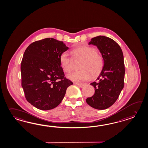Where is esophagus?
Returning <instances> with one entry per match:
<instances>
[{
	"mask_svg": "<svg viewBox=\"0 0 148 148\" xmlns=\"http://www.w3.org/2000/svg\"><path fill=\"white\" fill-rule=\"evenodd\" d=\"M75 84L76 85H77V86H80V87H83V86H84V84H82V83H75Z\"/></svg>",
	"mask_w": 148,
	"mask_h": 148,
	"instance_id": "34e87169",
	"label": "esophagus"
}]
</instances>
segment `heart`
<instances>
[{
    "label": "heart",
    "instance_id": "1",
    "mask_svg": "<svg viewBox=\"0 0 148 148\" xmlns=\"http://www.w3.org/2000/svg\"><path fill=\"white\" fill-rule=\"evenodd\" d=\"M71 53L76 58L82 59L80 62V70L72 73L67 75V78L74 82H81L89 79L91 75H96L102 70L103 60L102 56L91 47L79 46L73 49ZM60 66L64 72L69 73L72 69V59L66 53L59 56Z\"/></svg>",
    "mask_w": 148,
    "mask_h": 148
}]
</instances>
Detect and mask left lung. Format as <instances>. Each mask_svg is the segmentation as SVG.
<instances>
[{
    "mask_svg": "<svg viewBox=\"0 0 148 148\" xmlns=\"http://www.w3.org/2000/svg\"><path fill=\"white\" fill-rule=\"evenodd\" d=\"M90 45L97 46L101 53L103 66L97 79L98 82L90 83L95 92L86 102L93 108L103 110L115 103L124 88V56L118 43L108 37H95L89 42Z\"/></svg>",
    "mask_w": 148,
    "mask_h": 148,
    "instance_id": "1",
    "label": "left lung"
}]
</instances>
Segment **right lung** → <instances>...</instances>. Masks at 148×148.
Masks as SVG:
<instances>
[{"label":"right lung","mask_w":148,"mask_h":148,"mask_svg":"<svg viewBox=\"0 0 148 148\" xmlns=\"http://www.w3.org/2000/svg\"><path fill=\"white\" fill-rule=\"evenodd\" d=\"M62 41L46 38L31 43L21 62L22 86L28 102L48 110L62 102L73 82L65 77L59 56L69 49Z\"/></svg>","instance_id":"obj_1"}]
</instances>
